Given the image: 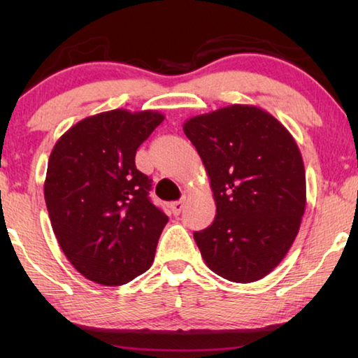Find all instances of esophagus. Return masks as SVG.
Wrapping results in <instances>:
<instances>
[{"label":"esophagus","instance_id":"34e87169","mask_svg":"<svg viewBox=\"0 0 358 358\" xmlns=\"http://www.w3.org/2000/svg\"><path fill=\"white\" fill-rule=\"evenodd\" d=\"M183 207H185V199H180V201L171 203L172 213H173L175 216H178V215L181 213V210H183Z\"/></svg>","mask_w":358,"mask_h":358}]
</instances>
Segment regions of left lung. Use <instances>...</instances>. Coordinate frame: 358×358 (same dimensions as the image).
Instances as JSON below:
<instances>
[{"mask_svg":"<svg viewBox=\"0 0 358 358\" xmlns=\"http://www.w3.org/2000/svg\"><path fill=\"white\" fill-rule=\"evenodd\" d=\"M216 202L215 221L194 232L205 264L234 282L268 275L299 234L306 205L300 150L289 131L252 106H229L187 120Z\"/></svg>","mask_w":358,"mask_h":358,"instance_id":"obj_1","label":"left lung"}]
</instances>
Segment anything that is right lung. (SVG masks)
Segmentation results:
<instances>
[{"label":"right lung","instance_id":"obj_1","mask_svg":"<svg viewBox=\"0 0 358 358\" xmlns=\"http://www.w3.org/2000/svg\"><path fill=\"white\" fill-rule=\"evenodd\" d=\"M164 115L110 110L64 132L52 150L44 196L55 237L90 281L121 286L150 268L169 221L151 202L137 148Z\"/></svg>","mask_w":358,"mask_h":358}]
</instances>
